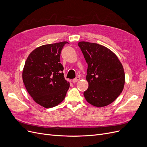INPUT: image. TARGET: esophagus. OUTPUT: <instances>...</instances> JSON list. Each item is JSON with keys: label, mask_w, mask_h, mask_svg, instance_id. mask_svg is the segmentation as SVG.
<instances>
[{"label": "esophagus", "mask_w": 147, "mask_h": 147, "mask_svg": "<svg viewBox=\"0 0 147 147\" xmlns=\"http://www.w3.org/2000/svg\"><path fill=\"white\" fill-rule=\"evenodd\" d=\"M80 76H77V77H76L75 79H74L73 80H72V82H74V83H75V82H76L77 81H78L80 80Z\"/></svg>", "instance_id": "1"}]
</instances>
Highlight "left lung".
<instances>
[{
	"label": "left lung",
	"mask_w": 147,
	"mask_h": 147,
	"mask_svg": "<svg viewBox=\"0 0 147 147\" xmlns=\"http://www.w3.org/2000/svg\"><path fill=\"white\" fill-rule=\"evenodd\" d=\"M88 65L86 100L97 107L113 102L122 92L125 82L124 69L117 55L109 49L96 43L78 44Z\"/></svg>",
	"instance_id": "obj_1"
}]
</instances>
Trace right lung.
<instances>
[{
  "mask_svg": "<svg viewBox=\"0 0 147 147\" xmlns=\"http://www.w3.org/2000/svg\"><path fill=\"white\" fill-rule=\"evenodd\" d=\"M67 43L64 41L40 46L26 61L23 71L24 86L33 100L44 108H53L61 103L69 88L60 60Z\"/></svg>",
  "mask_w": 147,
  "mask_h": 147,
  "instance_id": "1",
  "label": "right lung"
}]
</instances>
